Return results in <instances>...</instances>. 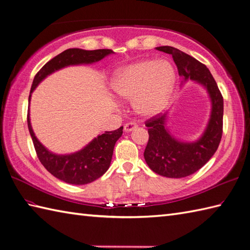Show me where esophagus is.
Segmentation results:
<instances>
[{"label": "esophagus", "instance_id": "esophagus-1", "mask_svg": "<svg viewBox=\"0 0 250 250\" xmlns=\"http://www.w3.org/2000/svg\"><path fill=\"white\" fill-rule=\"evenodd\" d=\"M136 128H137V125L134 124V122H128V124L125 125L124 130H125V132H131Z\"/></svg>", "mask_w": 250, "mask_h": 250}]
</instances>
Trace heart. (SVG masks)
I'll return each instance as SVG.
<instances>
[{
  "label": "heart",
  "mask_w": 250,
  "mask_h": 250,
  "mask_svg": "<svg viewBox=\"0 0 250 250\" xmlns=\"http://www.w3.org/2000/svg\"><path fill=\"white\" fill-rule=\"evenodd\" d=\"M176 84V71L166 59H144L119 68L111 79L117 98L133 100V108L143 117H152L167 107Z\"/></svg>",
  "instance_id": "b5f03b06"
}]
</instances>
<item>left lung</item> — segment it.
<instances>
[{
	"instance_id": "1",
	"label": "left lung",
	"mask_w": 250,
	"mask_h": 250,
	"mask_svg": "<svg viewBox=\"0 0 250 250\" xmlns=\"http://www.w3.org/2000/svg\"><path fill=\"white\" fill-rule=\"evenodd\" d=\"M159 51L172 55L182 84L191 81L203 87L210 101L209 119L198 140L187 142L177 139L168 130V111L146 122L147 146L144 158L151 171L168 178H183L195 173L214 156L222 135L224 99L208 68L200 61L171 46L156 47Z\"/></svg>"
}]
</instances>
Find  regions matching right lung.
I'll return each instance as SVG.
<instances>
[{"label":"right lung","instance_id":"obj_1","mask_svg":"<svg viewBox=\"0 0 250 250\" xmlns=\"http://www.w3.org/2000/svg\"><path fill=\"white\" fill-rule=\"evenodd\" d=\"M113 54L115 52L110 49L84 50L81 48H70L61 52L47 62L35 75L29 95V105L32 92L50 74L71 65L92 64ZM28 126L41 163L55 177L71 185L90 184L107 171L115 144L120 139L124 129V126H120L115 131H106L105 133L94 137L81 150L66 155H58L47 149L37 140L31 125L30 107L28 110Z\"/></svg>","mask_w":250,"mask_h":250}]
</instances>
